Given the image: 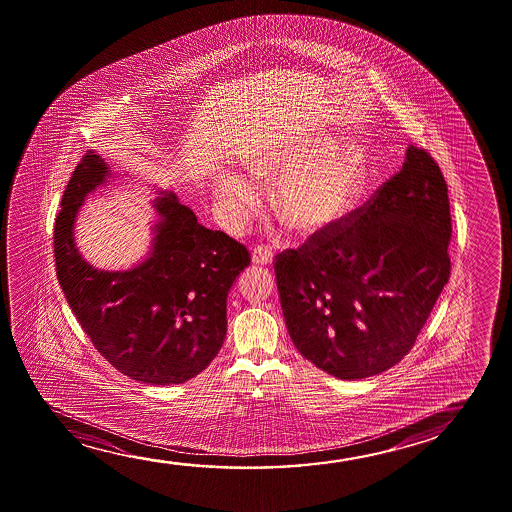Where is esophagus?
<instances>
[{"label": "esophagus", "mask_w": 512, "mask_h": 512, "mask_svg": "<svg viewBox=\"0 0 512 512\" xmlns=\"http://www.w3.org/2000/svg\"><path fill=\"white\" fill-rule=\"evenodd\" d=\"M274 261V251L268 245H256L252 249V263L254 265H270Z\"/></svg>", "instance_id": "1"}]
</instances>
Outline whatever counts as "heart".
I'll list each match as a JSON object with an SVG mask.
<instances>
[{
    "mask_svg": "<svg viewBox=\"0 0 512 512\" xmlns=\"http://www.w3.org/2000/svg\"><path fill=\"white\" fill-rule=\"evenodd\" d=\"M333 147V138H310L275 152L261 165V175L282 177L274 203L289 228L305 233L326 228L358 200L365 179V151L349 144L328 155ZM216 189L237 223L249 216L260 196L258 186L237 173L221 177Z\"/></svg>",
    "mask_w": 512,
    "mask_h": 512,
    "instance_id": "1",
    "label": "heart"
}]
</instances>
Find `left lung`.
<instances>
[{
	"label": "left lung",
	"mask_w": 512,
	"mask_h": 512,
	"mask_svg": "<svg viewBox=\"0 0 512 512\" xmlns=\"http://www.w3.org/2000/svg\"><path fill=\"white\" fill-rule=\"evenodd\" d=\"M447 184L411 145L363 207L275 256L282 314L298 353L344 381L382 374L416 344L451 272Z\"/></svg>",
	"instance_id": "left-lung-1"
}]
</instances>
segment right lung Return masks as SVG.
<instances>
[{"instance_id":"obj_1","label":"right lung","mask_w":512,"mask_h":512,"mask_svg":"<svg viewBox=\"0 0 512 512\" xmlns=\"http://www.w3.org/2000/svg\"><path fill=\"white\" fill-rule=\"evenodd\" d=\"M108 175L89 151L80 158L54 223L56 275L96 351L121 374L145 384H182L209 367L226 337V298L249 267L244 244L198 223L193 210L166 195L151 258L128 272L87 265L73 244L82 200Z\"/></svg>"}]
</instances>
